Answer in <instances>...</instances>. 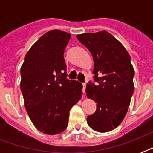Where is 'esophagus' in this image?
<instances>
[{
    "instance_id": "34e87169",
    "label": "esophagus",
    "mask_w": 153,
    "mask_h": 153,
    "mask_svg": "<svg viewBox=\"0 0 153 153\" xmlns=\"http://www.w3.org/2000/svg\"><path fill=\"white\" fill-rule=\"evenodd\" d=\"M86 83L82 84V92H83V94L85 93V91H86Z\"/></svg>"
}]
</instances>
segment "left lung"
Wrapping results in <instances>:
<instances>
[{
    "instance_id": "obj_1",
    "label": "left lung",
    "mask_w": 153,
    "mask_h": 153,
    "mask_svg": "<svg viewBox=\"0 0 153 153\" xmlns=\"http://www.w3.org/2000/svg\"><path fill=\"white\" fill-rule=\"evenodd\" d=\"M77 39L93 56L94 80L98 82L86 85V96L97 103L95 113L86 121L94 130L109 132L124 119L134 91L130 55L106 31L78 35Z\"/></svg>"
}]
</instances>
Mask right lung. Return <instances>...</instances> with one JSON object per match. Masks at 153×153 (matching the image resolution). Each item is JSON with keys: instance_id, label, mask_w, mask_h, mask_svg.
I'll use <instances>...</instances> for the list:
<instances>
[{"instance_id": "obj_1", "label": "right lung", "mask_w": 153, "mask_h": 153, "mask_svg": "<svg viewBox=\"0 0 153 153\" xmlns=\"http://www.w3.org/2000/svg\"><path fill=\"white\" fill-rule=\"evenodd\" d=\"M70 39L67 32H48L31 47L20 68L25 109L35 127L48 135L67 128L70 109L82 98V83L66 78L63 53Z\"/></svg>"}]
</instances>
